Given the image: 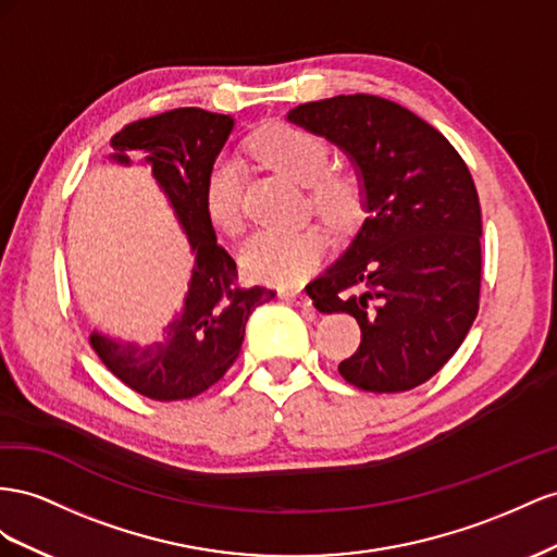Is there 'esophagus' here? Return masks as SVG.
<instances>
[{"label":"esophagus","instance_id":"esophagus-1","mask_svg":"<svg viewBox=\"0 0 557 557\" xmlns=\"http://www.w3.org/2000/svg\"><path fill=\"white\" fill-rule=\"evenodd\" d=\"M280 298L287 300V304H292V306H298V308H312V300L308 298L306 292H300V289H284V292H280Z\"/></svg>","mask_w":557,"mask_h":557}]
</instances>
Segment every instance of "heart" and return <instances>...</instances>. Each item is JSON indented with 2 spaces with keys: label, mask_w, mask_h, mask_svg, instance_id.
I'll return each mask as SVG.
<instances>
[{
  "label": "heart",
  "mask_w": 557,
  "mask_h": 557,
  "mask_svg": "<svg viewBox=\"0 0 557 557\" xmlns=\"http://www.w3.org/2000/svg\"><path fill=\"white\" fill-rule=\"evenodd\" d=\"M251 149L292 180L312 186L314 208L331 226L352 224L361 210V184L352 174L329 172L333 153L312 131L289 123H275L251 137ZM243 165L221 153L205 177L202 202L212 224L235 233L243 224ZM324 237L312 231H257L237 249V259L253 280L292 284L304 280L320 263Z\"/></svg>",
  "instance_id": "1"
}]
</instances>
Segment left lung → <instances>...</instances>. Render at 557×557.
<instances>
[{
	"label": "left lung",
	"mask_w": 557,
	"mask_h": 557,
	"mask_svg": "<svg viewBox=\"0 0 557 557\" xmlns=\"http://www.w3.org/2000/svg\"><path fill=\"white\" fill-rule=\"evenodd\" d=\"M287 121L345 151L361 182L367 219L306 287L320 312L359 322L341 375L375 394L426 383L479 314L483 226L467 163L426 121L377 95L298 104Z\"/></svg>",
	"instance_id": "8db88e82"
}]
</instances>
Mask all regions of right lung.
<instances>
[{
  "instance_id": "add662e5",
  "label": "right lung",
  "mask_w": 557,
  "mask_h": 557,
  "mask_svg": "<svg viewBox=\"0 0 557 557\" xmlns=\"http://www.w3.org/2000/svg\"><path fill=\"white\" fill-rule=\"evenodd\" d=\"M233 125V116L182 107L128 123L111 137L109 161L131 165V156H145L196 257L184 304L158 341L139 345L90 333L104 367L153 401L190 399L219 383L240 355L249 314L275 298L273 289L237 284L235 261L205 212V177Z\"/></svg>"
}]
</instances>
